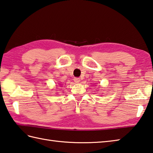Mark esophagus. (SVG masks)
Masks as SVG:
<instances>
[{
	"mask_svg": "<svg viewBox=\"0 0 153 153\" xmlns=\"http://www.w3.org/2000/svg\"><path fill=\"white\" fill-rule=\"evenodd\" d=\"M80 79L79 78H77V77H76V78H74V82L75 83H79V82H80Z\"/></svg>",
	"mask_w": 153,
	"mask_h": 153,
	"instance_id": "34e87169",
	"label": "esophagus"
}]
</instances>
